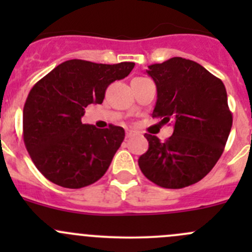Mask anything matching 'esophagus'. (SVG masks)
<instances>
[{
	"label": "esophagus",
	"mask_w": 252,
	"mask_h": 252,
	"mask_svg": "<svg viewBox=\"0 0 252 252\" xmlns=\"http://www.w3.org/2000/svg\"><path fill=\"white\" fill-rule=\"evenodd\" d=\"M126 138H131V136H134V135H138V133H136L135 130H131V129H126Z\"/></svg>",
	"instance_id": "1"
}]
</instances>
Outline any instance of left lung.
<instances>
[{
    "mask_svg": "<svg viewBox=\"0 0 252 252\" xmlns=\"http://www.w3.org/2000/svg\"><path fill=\"white\" fill-rule=\"evenodd\" d=\"M146 73L157 88L152 117L172 122L174 130L163 142L145 134L149 150L139 157V167L158 187H189L215 167L229 136L233 117L225 86L199 63L182 57L149 65Z\"/></svg>",
    "mask_w": 252,
    "mask_h": 252,
    "instance_id": "obj_1",
    "label": "left lung"
}]
</instances>
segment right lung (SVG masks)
Instances as JSON below:
<instances>
[{
  "label": "right lung",
  "instance_id": "right-lung-1",
  "mask_svg": "<svg viewBox=\"0 0 252 252\" xmlns=\"http://www.w3.org/2000/svg\"><path fill=\"white\" fill-rule=\"evenodd\" d=\"M134 65L65 61L32 86L23 110V138L34 164L50 182L80 189L106 173L124 129H98L81 123V117L89 105L102 103L107 86L128 77Z\"/></svg>",
  "mask_w": 252,
  "mask_h": 252
}]
</instances>
